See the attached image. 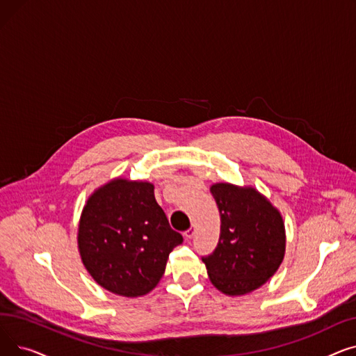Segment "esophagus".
<instances>
[{"label": "esophagus", "mask_w": 356, "mask_h": 356, "mask_svg": "<svg viewBox=\"0 0 356 356\" xmlns=\"http://www.w3.org/2000/svg\"><path fill=\"white\" fill-rule=\"evenodd\" d=\"M195 232H196L195 227H191L188 231L184 232V238H186V239H192V238H193V235H195Z\"/></svg>", "instance_id": "esophagus-1"}]
</instances>
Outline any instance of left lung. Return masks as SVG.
<instances>
[{
	"mask_svg": "<svg viewBox=\"0 0 356 356\" xmlns=\"http://www.w3.org/2000/svg\"><path fill=\"white\" fill-rule=\"evenodd\" d=\"M220 215L215 251L203 257L211 283L227 296H242L266 284L282 266L286 228L282 213L251 186H211Z\"/></svg>",
	"mask_w": 356,
	"mask_h": 356,
	"instance_id": "obj_1",
	"label": "left lung"
}]
</instances>
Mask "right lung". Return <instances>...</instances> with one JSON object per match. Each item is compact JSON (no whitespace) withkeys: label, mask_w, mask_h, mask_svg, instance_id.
Here are the masks:
<instances>
[{"label":"right lung","mask_w":356,"mask_h":356,"mask_svg":"<svg viewBox=\"0 0 356 356\" xmlns=\"http://www.w3.org/2000/svg\"><path fill=\"white\" fill-rule=\"evenodd\" d=\"M181 242L156 202L154 184L122 177L88 197L78 228L85 268L101 287L124 297L152 291Z\"/></svg>","instance_id":"add662e5"}]
</instances>
